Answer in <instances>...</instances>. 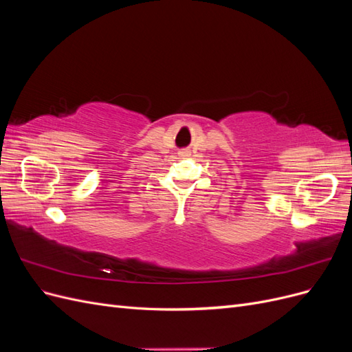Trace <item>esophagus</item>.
I'll return each instance as SVG.
<instances>
[{
    "instance_id": "1",
    "label": "esophagus",
    "mask_w": 352,
    "mask_h": 352,
    "mask_svg": "<svg viewBox=\"0 0 352 352\" xmlns=\"http://www.w3.org/2000/svg\"><path fill=\"white\" fill-rule=\"evenodd\" d=\"M180 154H182V155H184V154H186V153H185V151H182V153H180Z\"/></svg>"
}]
</instances>
